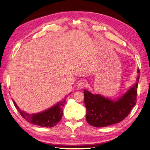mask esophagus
<instances>
[{
  "mask_svg": "<svg viewBox=\"0 0 150 150\" xmlns=\"http://www.w3.org/2000/svg\"><path fill=\"white\" fill-rule=\"evenodd\" d=\"M87 83H86V81H84V80H82V81H81L80 82H79V83L78 84V87L80 89H83L84 88H85V87H86V86H87Z\"/></svg>",
  "mask_w": 150,
  "mask_h": 150,
  "instance_id": "34e87169",
  "label": "esophagus"
}]
</instances>
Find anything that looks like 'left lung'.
Returning a JSON list of instances; mask_svg holds the SVG:
<instances>
[{
	"mask_svg": "<svg viewBox=\"0 0 150 150\" xmlns=\"http://www.w3.org/2000/svg\"><path fill=\"white\" fill-rule=\"evenodd\" d=\"M137 72L139 74V69ZM139 79V74L135 84L116 101L104 98L100 94H92L85 89L84 104L88 123L97 128H101L123 120L137 103Z\"/></svg>",
	"mask_w": 150,
	"mask_h": 150,
	"instance_id": "left-lung-1",
	"label": "left lung"
}]
</instances>
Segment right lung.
Returning <instances> with one entry per match:
<instances>
[{
	"label": "right lung",
	"instance_id": "obj_1",
	"mask_svg": "<svg viewBox=\"0 0 150 150\" xmlns=\"http://www.w3.org/2000/svg\"><path fill=\"white\" fill-rule=\"evenodd\" d=\"M65 101L66 98L46 111L37 114L30 115L21 111L16 102L12 99L15 107L22 117H24L27 121L31 124L46 128H51L54 126L61 120L63 113L62 107L64 105Z\"/></svg>",
	"mask_w": 150,
	"mask_h": 150
}]
</instances>
